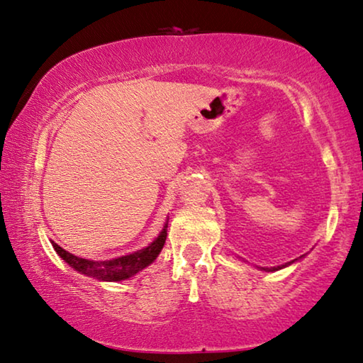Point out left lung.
Returning a JSON list of instances; mask_svg holds the SVG:
<instances>
[{"mask_svg": "<svg viewBox=\"0 0 363 363\" xmlns=\"http://www.w3.org/2000/svg\"><path fill=\"white\" fill-rule=\"evenodd\" d=\"M294 261H291V263H287V264H282V266H277V267H261V271H266V272H271V271H277V269H281V267H286V266H289V264H292Z\"/></svg>", "mask_w": 363, "mask_h": 363, "instance_id": "obj_1", "label": "left lung"}]
</instances>
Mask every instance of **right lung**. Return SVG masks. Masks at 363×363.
<instances>
[{
    "label": "right lung",
    "mask_w": 363,
    "mask_h": 363,
    "mask_svg": "<svg viewBox=\"0 0 363 363\" xmlns=\"http://www.w3.org/2000/svg\"><path fill=\"white\" fill-rule=\"evenodd\" d=\"M165 238H167V224L164 227V230L160 232V235L155 238L149 247H146L144 250H139L136 253L121 256V258L110 259V261L84 259V258H79V256L68 253L57 243H52V245L55 252H57L71 267H74L76 271H79L86 276L96 277L99 281L116 282V281H125V279L135 276L136 272H139L152 263V261L159 256L160 250L164 248Z\"/></svg>",
    "instance_id": "1"
}]
</instances>
